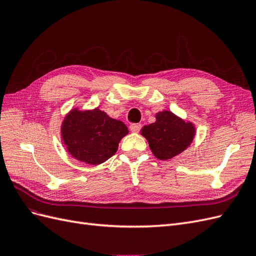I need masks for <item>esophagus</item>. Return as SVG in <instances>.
Segmentation results:
<instances>
[{"label":"esophagus","instance_id":"esophagus-1","mask_svg":"<svg viewBox=\"0 0 256 256\" xmlns=\"http://www.w3.org/2000/svg\"><path fill=\"white\" fill-rule=\"evenodd\" d=\"M141 129V125L140 124H134V125L130 126V130L132 131V132H138Z\"/></svg>","mask_w":256,"mask_h":256}]
</instances>
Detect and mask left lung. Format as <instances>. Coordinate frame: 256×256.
Returning a JSON list of instances; mask_svg holds the SVG:
<instances>
[{"instance_id":"left-lung-1","label":"left lung","mask_w":256,"mask_h":256,"mask_svg":"<svg viewBox=\"0 0 256 256\" xmlns=\"http://www.w3.org/2000/svg\"><path fill=\"white\" fill-rule=\"evenodd\" d=\"M154 156L159 160L172 159L184 152L194 140V124L164 110L156 114V122L141 129Z\"/></svg>"}]
</instances>
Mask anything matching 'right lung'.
Here are the masks:
<instances>
[{
	"label": "right lung",
	"mask_w": 256,
	"mask_h": 256,
	"mask_svg": "<svg viewBox=\"0 0 256 256\" xmlns=\"http://www.w3.org/2000/svg\"><path fill=\"white\" fill-rule=\"evenodd\" d=\"M128 132L125 124L110 118L99 108H74L65 115L60 126L62 141L69 154L90 166L102 164L110 159Z\"/></svg>",
	"instance_id": "obj_1"
}]
</instances>
